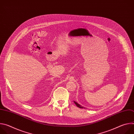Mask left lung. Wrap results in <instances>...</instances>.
<instances>
[{
	"mask_svg": "<svg viewBox=\"0 0 134 134\" xmlns=\"http://www.w3.org/2000/svg\"><path fill=\"white\" fill-rule=\"evenodd\" d=\"M77 100L76 99V98H74V103H75V104L77 105V107H79V108H86V107H85L84 106H83V105H82V104H80L79 102H77Z\"/></svg>",
	"mask_w": 134,
	"mask_h": 134,
	"instance_id": "obj_1",
	"label": "left lung"
}]
</instances>
